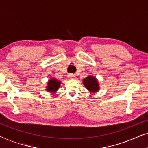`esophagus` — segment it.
<instances>
[{
    "instance_id": "obj_1",
    "label": "esophagus",
    "mask_w": 148,
    "mask_h": 148,
    "mask_svg": "<svg viewBox=\"0 0 148 148\" xmlns=\"http://www.w3.org/2000/svg\"><path fill=\"white\" fill-rule=\"evenodd\" d=\"M75 77H76L75 75L72 74V73H71L68 75V77L70 78V79H74V78H75Z\"/></svg>"
}]
</instances>
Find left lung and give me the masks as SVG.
I'll list each match as a JSON object with an SVG mask.
<instances>
[{"instance_id": "left-lung-1", "label": "left lung", "mask_w": 148, "mask_h": 148, "mask_svg": "<svg viewBox=\"0 0 148 148\" xmlns=\"http://www.w3.org/2000/svg\"><path fill=\"white\" fill-rule=\"evenodd\" d=\"M83 84L86 89H88L91 92H98L99 89H100L98 80L94 76L87 77L83 80Z\"/></svg>"}]
</instances>
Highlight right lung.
<instances>
[{"instance_id":"add662e5","label":"right lung","mask_w":148,"mask_h":148,"mask_svg":"<svg viewBox=\"0 0 148 148\" xmlns=\"http://www.w3.org/2000/svg\"><path fill=\"white\" fill-rule=\"evenodd\" d=\"M61 82L58 81L56 79H50L48 82V86H46V90L48 92H51L52 93H55L58 89L59 88Z\"/></svg>"}]
</instances>
